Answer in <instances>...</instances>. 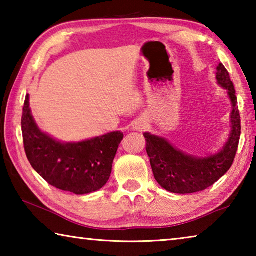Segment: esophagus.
Masks as SVG:
<instances>
[{
  "label": "esophagus",
  "mask_w": 256,
  "mask_h": 256,
  "mask_svg": "<svg viewBox=\"0 0 256 256\" xmlns=\"http://www.w3.org/2000/svg\"><path fill=\"white\" fill-rule=\"evenodd\" d=\"M146 128V122L142 118L136 120L132 125V128L136 130V131H144Z\"/></svg>",
  "instance_id": "esophagus-1"
}]
</instances>
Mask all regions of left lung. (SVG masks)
<instances>
[{
	"mask_svg": "<svg viewBox=\"0 0 256 256\" xmlns=\"http://www.w3.org/2000/svg\"><path fill=\"white\" fill-rule=\"evenodd\" d=\"M216 81L227 90L230 98L232 132L222 150L218 154L198 158L172 146L164 138L144 133L146 154L158 184L168 192L190 194L200 192L214 185L232 167L240 138V115L237 106L236 92L226 68L216 66Z\"/></svg>",
	"mask_w": 256,
	"mask_h": 256,
	"instance_id": "8db88e82",
	"label": "left lung"
}]
</instances>
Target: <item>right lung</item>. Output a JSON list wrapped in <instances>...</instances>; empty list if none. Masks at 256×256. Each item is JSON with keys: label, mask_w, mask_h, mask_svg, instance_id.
Returning <instances> with one entry per match:
<instances>
[{"label": "right lung", "mask_w": 256, "mask_h": 256, "mask_svg": "<svg viewBox=\"0 0 256 256\" xmlns=\"http://www.w3.org/2000/svg\"><path fill=\"white\" fill-rule=\"evenodd\" d=\"M24 146L30 164L54 188L82 196L100 190L110 180L112 160L123 133H107L81 142H60L42 132L26 96L22 118Z\"/></svg>", "instance_id": "obj_1"}]
</instances>
